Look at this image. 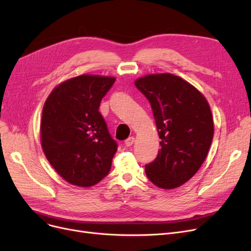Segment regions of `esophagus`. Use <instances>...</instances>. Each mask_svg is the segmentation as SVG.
Masks as SVG:
<instances>
[{
    "instance_id": "34e87169",
    "label": "esophagus",
    "mask_w": 251,
    "mask_h": 251,
    "mask_svg": "<svg viewBox=\"0 0 251 251\" xmlns=\"http://www.w3.org/2000/svg\"><path fill=\"white\" fill-rule=\"evenodd\" d=\"M134 143V137H129V138H127L126 140H125V144H126V147H131L132 146V144Z\"/></svg>"
}]
</instances>
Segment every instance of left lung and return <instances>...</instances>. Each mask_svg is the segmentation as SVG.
Here are the masks:
<instances>
[{
  "label": "left lung",
  "instance_id": "8db88e82",
  "mask_svg": "<svg viewBox=\"0 0 251 251\" xmlns=\"http://www.w3.org/2000/svg\"><path fill=\"white\" fill-rule=\"evenodd\" d=\"M135 86L151 105L161 138V150L146 165V174L160 188L179 187L199 171L212 144L208 102L194 86L170 73L141 77Z\"/></svg>",
  "mask_w": 251,
  "mask_h": 251
}]
</instances>
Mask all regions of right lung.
<instances>
[{"label":"right lung","mask_w":251,"mask_h":251,"mask_svg":"<svg viewBox=\"0 0 251 251\" xmlns=\"http://www.w3.org/2000/svg\"><path fill=\"white\" fill-rule=\"evenodd\" d=\"M116 78L80 75L58 85L47 99L42 148L57 173L79 187L96 185L111 170L118 144L99 112Z\"/></svg>","instance_id":"1"}]
</instances>
